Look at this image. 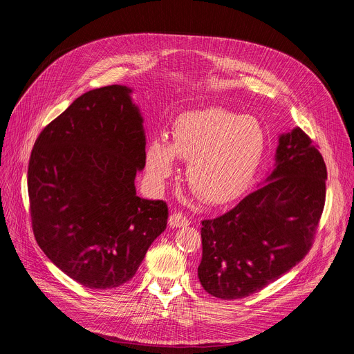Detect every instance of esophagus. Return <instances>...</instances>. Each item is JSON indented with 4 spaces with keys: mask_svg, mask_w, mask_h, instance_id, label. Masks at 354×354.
I'll return each instance as SVG.
<instances>
[{
    "mask_svg": "<svg viewBox=\"0 0 354 354\" xmlns=\"http://www.w3.org/2000/svg\"><path fill=\"white\" fill-rule=\"evenodd\" d=\"M169 225L172 228H185L189 225V218L182 212H174L169 216Z\"/></svg>",
    "mask_w": 354,
    "mask_h": 354,
    "instance_id": "34e87169",
    "label": "esophagus"
}]
</instances>
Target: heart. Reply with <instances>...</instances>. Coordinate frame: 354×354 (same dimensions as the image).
Instances as JSON below:
<instances>
[{
  "mask_svg": "<svg viewBox=\"0 0 354 354\" xmlns=\"http://www.w3.org/2000/svg\"><path fill=\"white\" fill-rule=\"evenodd\" d=\"M267 149V135L258 119L222 107L185 111L171 127L169 145L149 143L146 165L152 179L163 183L175 171V156L188 160L192 191L212 205L243 195L251 185Z\"/></svg>",
  "mask_w": 354,
  "mask_h": 354,
  "instance_id": "heart-1",
  "label": "heart"
}]
</instances>
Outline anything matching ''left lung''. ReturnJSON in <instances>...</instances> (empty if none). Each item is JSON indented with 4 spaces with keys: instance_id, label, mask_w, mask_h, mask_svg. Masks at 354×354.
<instances>
[{
    "instance_id": "left-lung-1",
    "label": "left lung",
    "mask_w": 354,
    "mask_h": 354,
    "mask_svg": "<svg viewBox=\"0 0 354 354\" xmlns=\"http://www.w3.org/2000/svg\"><path fill=\"white\" fill-rule=\"evenodd\" d=\"M326 163L300 127L278 139L266 185L215 219H203L199 281L221 300L244 299L310 251L326 202Z\"/></svg>"
}]
</instances>
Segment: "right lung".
I'll use <instances>...</instances> for the list:
<instances>
[{
	"instance_id": "add662e5",
	"label": "right lung",
	"mask_w": 354,
	"mask_h": 354,
	"mask_svg": "<svg viewBox=\"0 0 354 354\" xmlns=\"http://www.w3.org/2000/svg\"><path fill=\"white\" fill-rule=\"evenodd\" d=\"M130 93L120 84L84 93L43 129L28 163L37 244L91 290L132 280L169 214L166 202L136 195L146 139Z\"/></svg>"
}]
</instances>
